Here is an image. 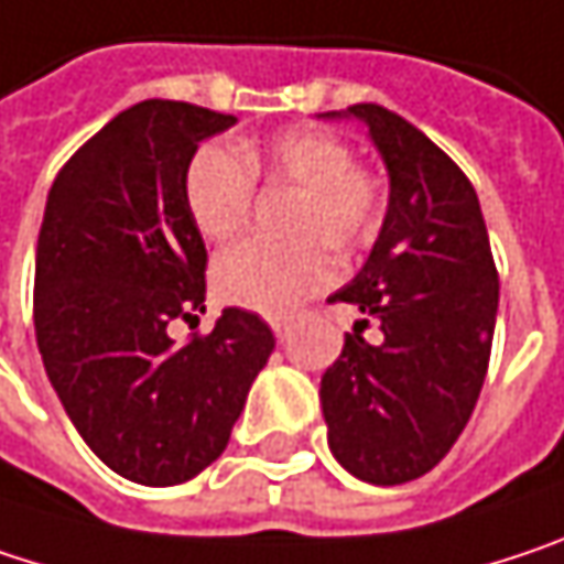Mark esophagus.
<instances>
[{
    "label": "esophagus",
    "instance_id": "obj_1",
    "mask_svg": "<svg viewBox=\"0 0 564 564\" xmlns=\"http://www.w3.org/2000/svg\"><path fill=\"white\" fill-rule=\"evenodd\" d=\"M295 324H299V315L272 317V330H275V337H279V340H285V337L295 330Z\"/></svg>",
    "mask_w": 564,
    "mask_h": 564
}]
</instances>
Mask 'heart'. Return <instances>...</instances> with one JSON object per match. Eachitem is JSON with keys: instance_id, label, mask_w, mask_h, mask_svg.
Instances as JSON below:
<instances>
[{"instance_id": "heart-1", "label": "heart", "mask_w": 564, "mask_h": 564, "mask_svg": "<svg viewBox=\"0 0 564 564\" xmlns=\"http://www.w3.org/2000/svg\"><path fill=\"white\" fill-rule=\"evenodd\" d=\"M252 177L269 187H295L285 217L292 240H252L214 262V289L224 302L259 315H282L334 282L340 252L364 249L380 230L383 194L377 177L354 165L350 145L324 129H292L247 142L200 145L184 172V204L194 227L217 243L247 230Z\"/></svg>"}]
</instances>
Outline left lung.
<instances>
[{
    "instance_id": "left-lung-1",
    "label": "left lung",
    "mask_w": 564,
    "mask_h": 564,
    "mask_svg": "<svg viewBox=\"0 0 564 564\" xmlns=\"http://www.w3.org/2000/svg\"><path fill=\"white\" fill-rule=\"evenodd\" d=\"M321 119H360L389 175L380 237L327 299L360 312L321 377L327 448L367 484H405L452 452L477 405L500 279L474 184L425 132L377 104Z\"/></svg>"
}]
</instances>
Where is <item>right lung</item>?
I'll return each instance as SVG.
<instances>
[{
  "label": "right lung",
  "instance_id": "add662e5",
  "mask_svg": "<svg viewBox=\"0 0 564 564\" xmlns=\"http://www.w3.org/2000/svg\"><path fill=\"white\" fill-rule=\"evenodd\" d=\"M237 116L177 100L122 109L51 184L35 256L44 373L90 452L119 477L172 487L224 455L275 337L243 308L177 347L204 312L207 249L184 204L197 145Z\"/></svg>",
  "mask_w": 564,
  "mask_h": 564
}]
</instances>
